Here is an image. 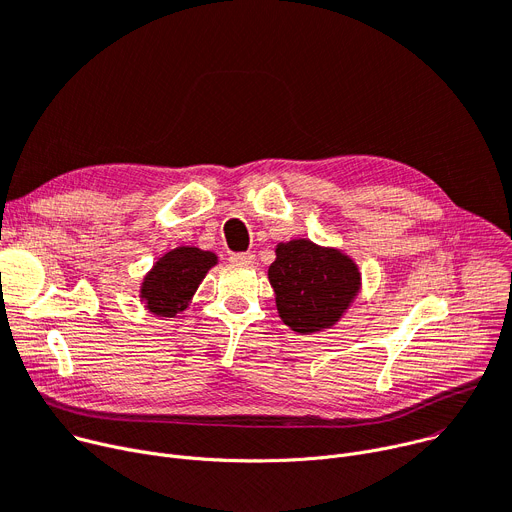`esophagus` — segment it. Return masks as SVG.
Returning a JSON list of instances; mask_svg holds the SVG:
<instances>
[{
  "label": "esophagus",
  "instance_id": "obj_1",
  "mask_svg": "<svg viewBox=\"0 0 512 512\" xmlns=\"http://www.w3.org/2000/svg\"><path fill=\"white\" fill-rule=\"evenodd\" d=\"M230 261L238 263V265H253L255 263V255L253 253H232Z\"/></svg>",
  "mask_w": 512,
  "mask_h": 512
}]
</instances>
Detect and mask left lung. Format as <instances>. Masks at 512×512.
<instances>
[{"instance_id":"8db88e82","label":"left lung","mask_w":512,"mask_h":512,"mask_svg":"<svg viewBox=\"0 0 512 512\" xmlns=\"http://www.w3.org/2000/svg\"><path fill=\"white\" fill-rule=\"evenodd\" d=\"M267 276L282 321L296 333L335 325L360 290L358 267L350 257L302 238L278 245Z\"/></svg>"}]
</instances>
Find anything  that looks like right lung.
<instances>
[{
    "instance_id": "obj_1",
    "label": "right lung",
    "mask_w": 512,
    "mask_h": 512,
    "mask_svg": "<svg viewBox=\"0 0 512 512\" xmlns=\"http://www.w3.org/2000/svg\"><path fill=\"white\" fill-rule=\"evenodd\" d=\"M212 265H216V255L195 247H179L166 253L142 284L148 311L160 317H177L187 309V302Z\"/></svg>"
}]
</instances>
